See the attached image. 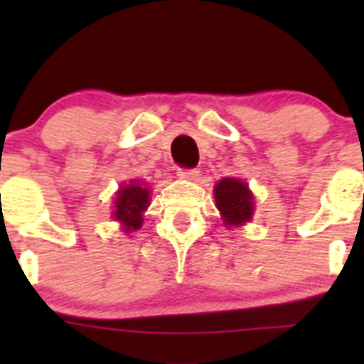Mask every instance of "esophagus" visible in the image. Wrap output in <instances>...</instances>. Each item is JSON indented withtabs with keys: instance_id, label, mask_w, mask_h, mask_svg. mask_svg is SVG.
Here are the masks:
<instances>
[{
	"instance_id": "obj_1",
	"label": "esophagus",
	"mask_w": 364,
	"mask_h": 364,
	"mask_svg": "<svg viewBox=\"0 0 364 364\" xmlns=\"http://www.w3.org/2000/svg\"><path fill=\"white\" fill-rule=\"evenodd\" d=\"M178 176L181 179H197L199 171L197 168H178Z\"/></svg>"
}]
</instances>
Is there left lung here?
I'll use <instances>...</instances> for the list:
<instances>
[{
    "label": "left lung",
    "instance_id": "1",
    "mask_svg": "<svg viewBox=\"0 0 364 364\" xmlns=\"http://www.w3.org/2000/svg\"><path fill=\"white\" fill-rule=\"evenodd\" d=\"M215 200L225 227H237L253 216V196L241 179L223 178L215 185Z\"/></svg>",
    "mask_w": 364,
    "mask_h": 364
}]
</instances>
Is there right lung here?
<instances>
[{
    "instance_id": "right-lung-1",
    "label": "right lung",
    "mask_w": 364,
    "mask_h": 364,
    "mask_svg": "<svg viewBox=\"0 0 364 364\" xmlns=\"http://www.w3.org/2000/svg\"><path fill=\"white\" fill-rule=\"evenodd\" d=\"M149 188L141 181H130L121 185L114 197L112 218L121 223V229L127 234L139 230L142 227V215L149 205Z\"/></svg>"
}]
</instances>
